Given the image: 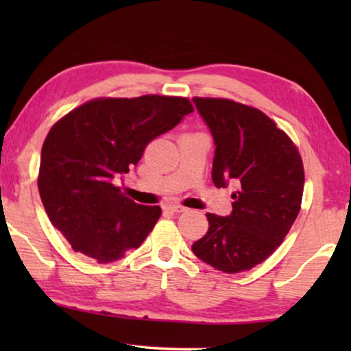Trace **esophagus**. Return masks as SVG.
I'll return each mask as SVG.
<instances>
[{
	"mask_svg": "<svg viewBox=\"0 0 351 351\" xmlns=\"http://www.w3.org/2000/svg\"><path fill=\"white\" fill-rule=\"evenodd\" d=\"M165 209H166V210H169V213H184V210H185L184 206H180V204H174V203H172V204H166V206H165Z\"/></svg>",
	"mask_w": 351,
	"mask_h": 351,
	"instance_id": "obj_1",
	"label": "esophagus"
}]
</instances>
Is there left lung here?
Instances as JSON below:
<instances>
[{
  "mask_svg": "<svg viewBox=\"0 0 351 351\" xmlns=\"http://www.w3.org/2000/svg\"><path fill=\"white\" fill-rule=\"evenodd\" d=\"M193 102L214 138V185L233 184L237 191L232 214H206L209 230L191 251L215 270H251L275 252L299 215L302 158L261 110L227 99L195 97Z\"/></svg>",
  "mask_w": 351,
  "mask_h": 351,
  "instance_id": "left-lung-1",
  "label": "left lung"
}]
</instances>
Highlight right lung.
Here are the masks:
<instances>
[{
	"mask_svg": "<svg viewBox=\"0 0 351 351\" xmlns=\"http://www.w3.org/2000/svg\"><path fill=\"white\" fill-rule=\"evenodd\" d=\"M191 112L184 97L95 99L51 128L38 189L51 223L75 252L110 263L141 246L161 208L134 203L114 180L137 166L153 138Z\"/></svg>",
	"mask_w": 351,
	"mask_h": 351,
	"instance_id": "right-lung-1",
	"label": "right lung"
}]
</instances>
